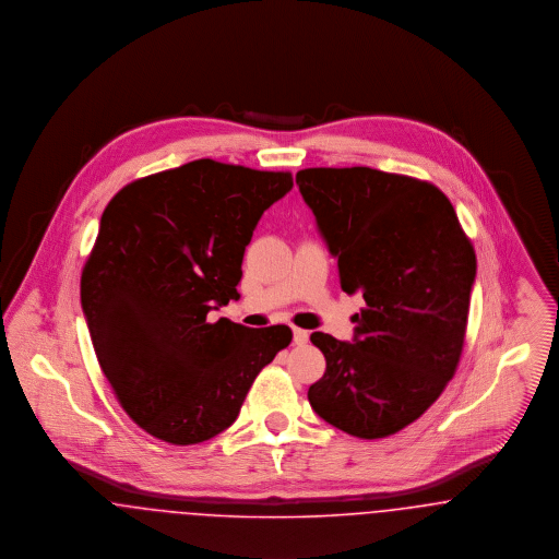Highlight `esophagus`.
Listing matches in <instances>:
<instances>
[{
	"instance_id": "obj_1",
	"label": "esophagus",
	"mask_w": 559,
	"mask_h": 559,
	"mask_svg": "<svg viewBox=\"0 0 559 559\" xmlns=\"http://www.w3.org/2000/svg\"><path fill=\"white\" fill-rule=\"evenodd\" d=\"M294 345H305L309 341V332L302 328H294Z\"/></svg>"
}]
</instances>
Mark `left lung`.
I'll list each match as a JSON object with an SVG mask.
<instances>
[{
  "mask_svg": "<svg viewBox=\"0 0 559 559\" xmlns=\"http://www.w3.org/2000/svg\"><path fill=\"white\" fill-rule=\"evenodd\" d=\"M296 185L338 259L341 288L366 300L353 345L311 334L325 372L309 404L353 438H389L423 416L459 368L473 243L429 180L353 166L305 168Z\"/></svg>",
  "mask_w": 559,
  "mask_h": 559,
  "instance_id": "left-lung-1",
  "label": "left lung"
}]
</instances>
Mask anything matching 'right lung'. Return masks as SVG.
Returning <instances> with one entry per match:
<instances>
[{
    "label": "right lung",
    "instance_id": "add662e5",
    "mask_svg": "<svg viewBox=\"0 0 559 559\" xmlns=\"http://www.w3.org/2000/svg\"><path fill=\"white\" fill-rule=\"evenodd\" d=\"M290 189V173L195 159L128 182L105 207L82 307L119 406L148 436L175 445L218 436L290 345L284 323L207 320L239 298L252 231Z\"/></svg>",
    "mask_w": 559,
    "mask_h": 559
}]
</instances>
